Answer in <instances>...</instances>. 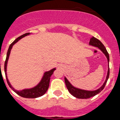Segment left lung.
Segmentation results:
<instances>
[{"instance_id":"obj_1","label":"left lung","mask_w":120,"mask_h":120,"mask_svg":"<svg viewBox=\"0 0 120 120\" xmlns=\"http://www.w3.org/2000/svg\"><path fill=\"white\" fill-rule=\"evenodd\" d=\"M89 44L91 45H93L94 47H97L100 50L105 54L106 56L107 59H108V74H107L106 79L105 83H103L101 87L98 88V90H95V91H86V90H81V89L77 88L74 87L69 82V81L67 80L66 77H65V83L66 85V86L68 90L69 93L71 94L72 96L74 97H76L77 98H82V99H85V98H89L90 97H92L93 96H96L97 94L100 93L104 89L105 86L106 82L108 81V79L109 76V53L107 52L106 49L105 47L104 46L103 44H102L101 41L98 40V39L96 38L95 37H93L91 38L90 39V43Z\"/></svg>"}]
</instances>
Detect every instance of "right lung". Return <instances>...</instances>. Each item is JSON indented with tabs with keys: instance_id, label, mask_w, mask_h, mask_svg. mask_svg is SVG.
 Returning <instances> with one entry per match:
<instances>
[{
	"instance_id": "add662e5",
	"label": "right lung",
	"mask_w": 120,
	"mask_h": 120,
	"mask_svg": "<svg viewBox=\"0 0 120 120\" xmlns=\"http://www.w3.org/2000/svg\"><path fill=\"white\" fill-rule=\"evenodd\" d=\"M29 34H30V33H26V34H24L20 36V37H18L16 40H15V41H14L13 42L10 44L9 49H8V52H7V55H6V58L5 62L4 69H5V75H6L7 83H8V85L9 86V87L12 89L15 93H16L18 95H19V96H21V97H24V98H34L41 97V96L44 95V94L46 93V91H47V90H48L49 88V86L50 77L52 75L54 71L56 70V68H53V69L51 70L45 72L44 74V76H43V78H42V79L41 80L40 83L37 85V86H35V87L32 88L30 89H24V90H22V91H17V90H15V89L12 87V86H11V85L10 84V83H9V80H8V77H7V75H6V67H7V63H8V58H9L11 50V49H12V46H13L14 44H15L19 40L22 39L23 37H26V36L27 35H29Z\"/></svg>"
}]
</instances>
